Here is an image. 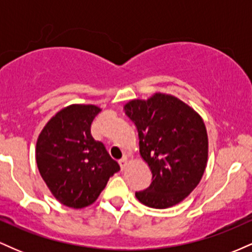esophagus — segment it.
Instances as JSON below:
<instances>
[{"label":"esophagus","instance_id":"1","mask_svg":"<svg viewBox=\"0 0 252 252\" xmlns=\"http://www.w3.org/2000/svg\"><path fill=\"white\" fill-rule=\"evenodd\" d=\"M118 163H120V166H121V169L124 170V169L126 168V166H128V158H121V160H120V162H118Z\"/></svg>","mask_w":252,"mask_h":252}]
</instances>
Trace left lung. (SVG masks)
<instances>
[{
	"label": "left lung",
	"mask_w": 252,
	"mask_h": 252,
	"mask_svg": "<svg viewBox=\"0 0 252 252\" xmlns=\"http://www.w3.org/2000/svg\"><path fill=\"white\" fill-rule=\"evenodd\" d=\"M135 123L140 154L153 181L135 195L146 206L167 209L184 200L198 186L209 154V138L200 115L174 96L155 94L124 105Z\"/></svg>",
	"instance_id": "left-lung-1"
}]
</instances>
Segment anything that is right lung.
Here are the masks:
<instances>
[{"label":"right lung","mask_w":252,"mask_h":252,"mask_svg":"<svg viewBox=\"0 0 252 252\" xmlns=\"http://www.w3.org/2000/svg\"><path fill=\"white\" fill-rule=\"evenodd\" d=\"M100 112L96 105L73 104L57 112L40 132L36 164L52 194L65 206L83 209L94 204L120 164L91 135Z\"/></svg>","instance_id":"obj_1"}]
</instances>
